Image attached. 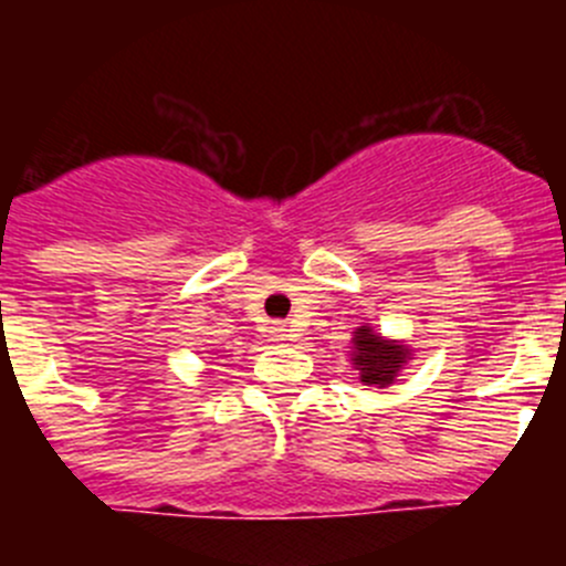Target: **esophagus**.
Returning <instances> with one entry per match:
<instances>
[{
    "mask_svg": "<svg viewBox=\"0 0 566 566\" xmlns=\"http://www.w3.org/2000/svg\"><path fill=\"white\" fill-rule=\"evenodd\" d=\"M269 337H272L274 343H283V339H289L292 334H289V328L283 326V323H274V326L269 328Z\"/></svg>",
    "mask_w": 566,
    "mask_h": 566,
    "instance_id": "34e87169",
    "label": "esophagus"
}]
</instances>
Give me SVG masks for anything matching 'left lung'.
<instances>
[{
  "label": "left lung",
  "instance_id": "obj_1",
  "mask_svg": "<svg viewBox=\"0 0 566 566\" xmlns=\"http://www.w3.org/2000/svg\"><path fill=\"white\" fill-rule=\"evenodd\" d=\"M352 363L359 371V382L374 388H388L402 371V365L411 359V348L399 339H385L371 326H359L354 332Z\"/></svg>",
  "mask_w": 566,
  "mask_h": 566
}]
</instances>
